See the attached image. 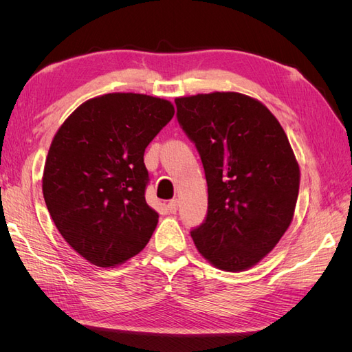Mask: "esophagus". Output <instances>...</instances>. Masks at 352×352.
<instances>
[{
	"mask_svg": "<svg viewBox=\"0 0 352 352\" xmlns=\"http://www.w3.org/2000/svg\"><path fill=\"white\" fill-rule=\"evenodd\" d=\"M167 210L168 212H172V214H175V212L177 211V199H172L167 204Z\"/></svg>",
	"mask_w": 352,
	"mask_h": 352,
	"instance_id": "1",
	"label": "esophagus"
}]
</instances>
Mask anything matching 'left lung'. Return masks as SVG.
I'll use <instances>...</instances> for the list:
<instances>
[{"instance_id": "8db88e82", "label": "left lung", "mask_w": 352, "mask_h": 352, "mask_svg": "<svg viewBox=\"0 0 352 352\" xmlns=\"http://www.w3.org/2000/svg\"><path fill=\"white\" fill-rule=\"evenodd\" d=\"M208 186L207 217L190 232L214 267L243 272L261 261L294 219L300 166L278 119L258 100L211 92L175 100Z\"/></svg>"}]
</instances>
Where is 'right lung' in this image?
<instances>
[{
	"instance_id": "obj_1",
	"label": "right lung",
	"mask_w": 352,
	"mask_h": 352,
	"mask_svg": "<svg viewBox=\"0 0 352 352\" xmlns=\"http://www.w3.org/2000/svg\"><path fill=\"white\" fill-rule=\"evenodd\" d=\"M173 114L163 98L105 94L80 104L51 142L47 208L70 247L98 267L123 264L153 236L158 212L145 201L144 153Z\"/></svg>"
}]
</instances>
